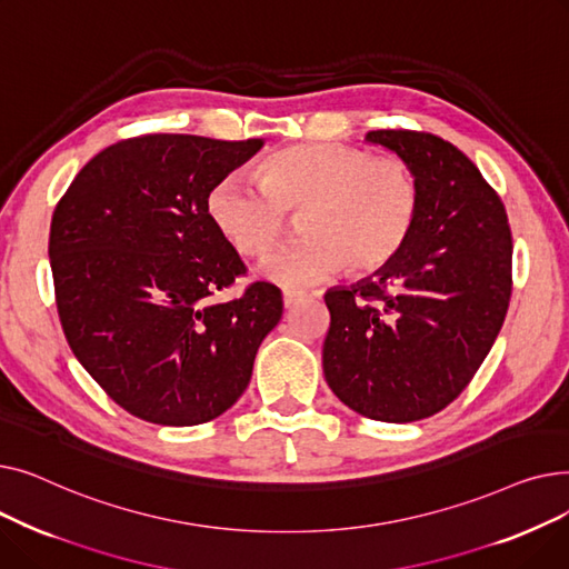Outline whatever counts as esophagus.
<instances>
[{"label": "esophagus", "instance_id": "34e87169", "mask_svg": "<svg viewBox=\"0 0 569 569\" xmlns=\"http://www.w3.org/2000/svg\"><path fill=\"white\" fill-rule=\"evenodd\" d=\"M305 297H307L305 292H295V290H286V292H283V307H286V309H292L295 305H300V302L305 300Z\"/></svg>", "mask_w": 569, "mask_h": 569}]
</instances>
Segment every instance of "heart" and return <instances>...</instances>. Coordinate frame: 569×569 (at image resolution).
I'll use <instances>...</instances> for the list:
<instances>
[{
  "label": "heart",
  "mask_w": 569,
  "mask_h": 569,
  "mask_svg": "<svg viewBox=\"0 0 569 569\" xmlns=\"http://www.w3.org/2000/svg\"><path fill=\"white\" fill-rule=\"evenodd\" d=\"M253 177L258 187L221 177L204 209L244 258L267 256L286 234V214H300V242L262 267L283 288H309L343 267L352 277L380 272L406 249L422 209L420 179L408 161L352 144H288L264 157Z\"/></svg>",
  "instance_id": "b5f03b06"
}]
</instances>
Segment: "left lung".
<instances>
[{"label":"left lung","mask_w":569,"mask_h":569,"mask_svg":"<svg viewBox=\"0 0 569 569\" xmlns=\"http://www.w3.org/2000/svg\"><path fill=\"white\" fill-rule=\"evenodd\" d=\"M420 179L422 209L395 262L325 295L322 371L332 392L378 422L450 406L489 355L512 295L505 207L459 149L422 131H369Z\"/></svg>","instance_id":"obj_1"}]
</instances>
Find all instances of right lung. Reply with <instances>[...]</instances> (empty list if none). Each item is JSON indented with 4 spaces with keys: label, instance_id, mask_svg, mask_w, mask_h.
I'll use <instances>...</instances> for the list:
<instances>
[{
    "label": "right lung",
    "instance_id": "obj_1",
    "mask_svg": "<svg viewBox=\"0 0 569 569\" xmlns=\"http://www.w3.org/2000/svg\"><path fill=\"white\" fill-rule=\"evenodd\" d=\"M260 147V138H129L89 161L54 207L48 256L67 341L106 395L144 422L193 427L226 412L281 320V290L264 281L212 302L247 267L204 200Z\"/></svg>",
    "mask_w": 569,
    "mask_h": 569
}]
</instances>
